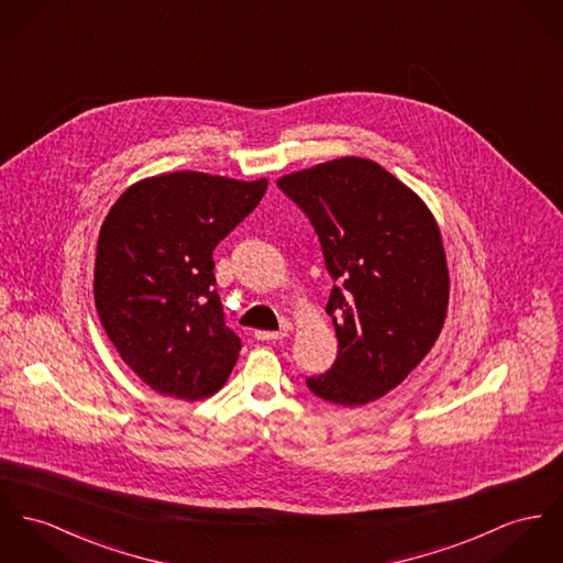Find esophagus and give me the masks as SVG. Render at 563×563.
Masks as SVG:
<instances>
[{"instance_id":"1","label":"esophagus","mask_w":563,"mask_h":563,"mask_svg":"<svg viewBox=\"0 0 563 563\" xmlns=\"http://www.w3.org/2000/svg\"><path fill=\"white\" fill-rule=\"evenodd\" d=\"M287 330H289V323L283 325V330L278 332H267V330H255V339L257 341H280L287 336Z\"/></svg>"}]
</instances>
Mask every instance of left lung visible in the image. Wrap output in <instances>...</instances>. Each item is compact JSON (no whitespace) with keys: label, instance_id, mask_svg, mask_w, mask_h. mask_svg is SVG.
Masks as SVG:
<instances>
[{"label":"left lung","instance_id":"obj_1","mask_svg":"<svg viewBox=\"0 0 563 563\" xmlns=\"http://www.w3.org/2000/svg\"><path fill=\"white\" fill-rule=\"evenodd\" d=\"M278 186L312 222L336 283L325 312L339 355L306 386L343 407L377 400L424 360L443 328L450 276L434 217L368 158L321 163L283 175Z\"/></svg>","mask_w":563,"mask_h":563}]
</instances>
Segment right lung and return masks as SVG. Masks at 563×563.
<instances>
[{"label":"right lung","mask_w":563,"mask_h":563,"mask_svg":"<svg viewBox=\"0 0 563 563\" xmlns=\"http://www.w3.org/2000/svg\"><path fill=\"white\" fill-rule=\"evenodd\" d=\"M267 179L175 172L132 184L104 218L93 302L122 360L152 389L201 400L224 386L242 343L224 325L212 253Z\"/></svg>","instance_id":"right-lung-1"}]
</instances>
